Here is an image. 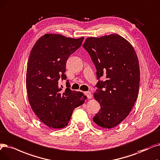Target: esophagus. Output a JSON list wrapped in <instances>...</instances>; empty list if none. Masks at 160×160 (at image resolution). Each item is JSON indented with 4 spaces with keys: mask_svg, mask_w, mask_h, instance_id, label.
<instances>
[{
    "mask_svg": "<svg viewBox=\"0 0 160 160\" xmlns=\"http://www.w3.org/2000/svg\"><path fill=\"white\" fill-rule=\"evenodd\" d=\"M85 94L86 95V96L88 97V99H92V94L90 92H86L85 93Z\"/></svg>",
    "mask_w": 160,
    "mask_h": 160,
    "instance_id": "obj_1",
    "label": "esophagus"
}]
</instances>
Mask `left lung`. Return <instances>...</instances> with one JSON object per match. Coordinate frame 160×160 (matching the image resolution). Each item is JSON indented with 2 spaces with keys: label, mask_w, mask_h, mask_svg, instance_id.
Listing matches in <instances>:
<instances>
[{
  "label": "left lung",
  "mask_w": 160,
  "mask_h": 160,
  "mask_svg": "<svg viewBox=\"0 0 160 160\" xmlns=\"http://www.w3.org/2000/svg\"><path fill=\"white\" fill-rule=\"evenodd\" d=\"M83 47L89 53L97 69L99 81L93 94L101 109L93 122L101 128L111 129L130 113L137 100L140 83V69L134 48L118 34L88 37Z\"/></svg>",
  "instance_id": "left-lung-1"
}]
</instances>
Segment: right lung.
Wrapping results in <instances>:
<instances>
[{
	"label": "right lung",
	"instance_id": "add662e5",
	"mask_svg": "<svg viewBox=\"0 0 160 160\" xmlns=\"http://www.w3.org/2000/svg\"><path fill=\"white\" fill-rule=\"evenodd\" d=\"M83 40L84 37L45 34L30 52L26 73L29 102L40 121L50 128L67 126L74 109L87 98L82 92L72 91L68 82L65 89L59 84L61 78H67L68 57L80 47Z\"/></svg>",
	"mask_w": 160,
	"mask_h": 160
}]
</instances>
